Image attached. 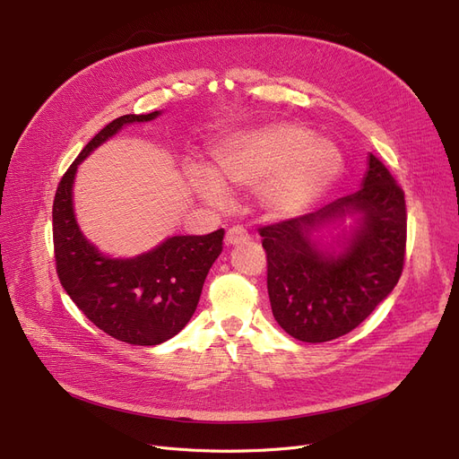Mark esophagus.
Returning a JSON list of instances; mask_svg holds the SVG:
<instances>
[{"instance_id": "1", "label": "esophagus", "mask_w": 459, "mask_h": 459, "mask_svg": "<svg viewBox=\"0 0 459 459\" xmlns=\"http://www.w3.org/2000/svg\"><path fill=\"white\" fill-rule=\"evenodd\" d=\"M247 239H249V232L244 227H232V229L227 230L225 244L227 246H238L242 242H247Z\"/></svg>"}]
</instances>
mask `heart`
<instances>
[{"label": "heart", "mask_w": 459, "mask_h": 459, "mask_svg": "<svg viewBox=\"0 0 459 459\" xmlns=\"http://www.w3.org/2000/svg\"><path fill=\"white\" fill-rule=\"evenodd\" d=\"M342 171L334 143L312 137L305 126L279 123L221 141L212 152V171L191 167L187 180L213 206L227 203L225 187L255 189L270 217H290L320 199Z\"/></svg>", "instance_id": "heart-1"}]
</instances>
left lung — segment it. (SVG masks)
Instances as JSON below:
<instances>
[{"label": "left lung", "mask_w": 459, "mask_h": 459, "mask_svg": "<svg viewBox=\"0 0 459 459\" xmlns=\"http://www.w3.org/2000/svg\"><path fill=\"white\" fill-rule=\"evenodd\" d=\"M350 211L361 223L347 251L325 257L309 230ZM268 260V294L277 324L301 342H327L353 331L396 286L405 260L403 189L370 154L363 187L336 203L258 230Z\"/></svg>", "instance_id": "left-lung-1"}]
</instances>
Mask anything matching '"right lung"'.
I'll use <instances>...</instances> for the list:
<instances>
[{
    "mask_svg": "<svg viewBox=\"0 0 459 459\" xmlns=\"http://www.w3.org/2000/svg\"><path fill=\"white\" fill-rule=\"evenodd\" d=\"M160 113L123 115L96 134L63 175L54 199V255L61 286L85 318L113 339L156 346L175 336L197 308L204 279L223 249L225 230L173 236L128 260L108 258L82 236L72 210V184L80 161L125 125Z\"/></svg>",
    "mask_w": 459,
    "mask_h": 459,
    "instance_id": "add662e5",
    "label": "right lung"
}]
</instances>
